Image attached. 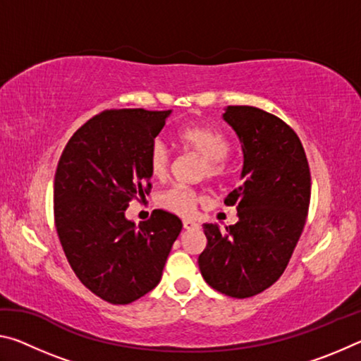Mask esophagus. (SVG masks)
Wrapping results in <instances>:
<instances>
[{"label": "esophagus", "mask_w": 361, "mask_h": 361, "mask_svg": "<svg viewBox=\"0 0 361 361\" xmlns=\"http://www.w3.org/2000/svg\"><path fill=\"white\" fill-rule=\"evenodd\" d=\"M183 228H185V229H194V228H197V223L192 221V219H183Z\"/></svg>", "instance_id": "34e87169"}]
</instances>
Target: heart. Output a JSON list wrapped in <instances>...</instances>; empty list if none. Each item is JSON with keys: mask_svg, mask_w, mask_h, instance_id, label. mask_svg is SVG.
I'll use <instances>...</instances> for the list:
<instances>
[{"mask_svg": "<svg viewBox=\"0 0 361 361\" xmlns=\"http://www.w3.org/2000/svg\"><path fill=\"white\" fill-rule=\"evenodd\" d=\"M178 142L186 151L202 157L199 175L200 178L219 180L226 173V156L231 151L229 138L215 127L194 124L186 126L178 132ZM148 170L157 181L167 180L172 166V157L162 142H152L148 149ZM202 194L188 186H173L159 194L157 204L180 216H191L202 204Z\"/></svg>", "mask_w": 361, "mask_h": 361, "instance_id": "heart-1", "label": "heart"}]
</instances>
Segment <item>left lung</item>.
<instances>
[{
    "label": "left lung",
    "mask_w": 361,
    "mask_h": 361,
    "mask_svg": "<svg viewBox=\"0 0 361 361\" xmlns=\"http://www.w3.org/2000/svg\"><path fill=\"white\" fill-rule=\"evenodd\" d=\"M224 121L242 143V185L226 197L239 221L226 229L204 224L202 277L231 298H250L282 276L304 229L310 170L296 132L256 106H228Z\"/></svg>",
    "instance_id": "1"
}]
</instances>
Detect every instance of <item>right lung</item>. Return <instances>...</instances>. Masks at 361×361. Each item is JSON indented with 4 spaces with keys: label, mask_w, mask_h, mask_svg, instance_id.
<instances>
[{
    "label": "right lung",
    "mask_w": 361,
    "mask_h": 361,
    "mask_svg": "<svg viewBox=\"0 0 361 361\" xmlns=\"http://www.w3.org/2000/svg\"><path fill=\"white\" fill-rule=\"evenodd\" d=\"M172 113L105 109L73 133L54 178V221L66 259L90 291L130 304L162 277L181 219L154 210L148 221L126 219L137 195L149 194L148 149Z\"/></svg>",
    "instance_id": "obj_1"
}]
</instances>
